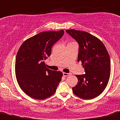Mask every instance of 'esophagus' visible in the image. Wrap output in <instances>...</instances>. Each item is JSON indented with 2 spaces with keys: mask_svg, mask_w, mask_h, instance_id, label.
Returning <instances> with one entry per match:
<instances>
[{
  "mask_svg": "<svg viewBox=\"0 0 120 120\" xmlns=\"http://www.w3.org/2000/svg\"><path fill=\"white\" fill-rule=\"evenodd\" d=\"M63 76H70L71 75V74H70V73H65V72H63Z\"/></svg>",
  "mask_w": 120,
  "mask_h": 120,
  "instance_id": "1",
  "label": "esophagus"
}]
</instances>
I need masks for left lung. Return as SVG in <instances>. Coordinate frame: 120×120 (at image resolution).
I'll return each mask as SVG.
<instances>
[{
	"label": "left lung",
	"instance_id": "1",
	"mask_svg": "<svg viewBox=\"0 0 120 120\" xmlns=\"http://www.w3.org/2000/svg\"><path fill=\"white\" fill-rule=\"evenodd\" d=\"M66 32L79 44L78 61H81L85 71L76 75L78 82L72 87L73 93L84 99L95 98L105 89L110 78L109 53L102 41L89 33L74 29Z\"/></svg>",
	"mask_w": 120,
	"mask_h": 120
}]
</instances>
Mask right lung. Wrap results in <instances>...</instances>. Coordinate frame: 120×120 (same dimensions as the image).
Listing matches in <instances>:
<instances>
[{
  "label": "right lung",
  "instance_id": "right-lung-1",
  "mask_svg": "<svg viewBox=\"0 0 120 120\" xmlns=\"http://www.w3.org/2000/svg\"><path fill=\"white\" fill-rule=\"evenodd\" d=\"M64 30L41 32L24 41L18 51L15 75L24 93L36 99L52 95L61 80L63 73L46 68L44 60L51 54L53 45L64 34Z\"/></svg>",
  "mask_w": 120,
  "mask_h": 120
}]
</instances>
